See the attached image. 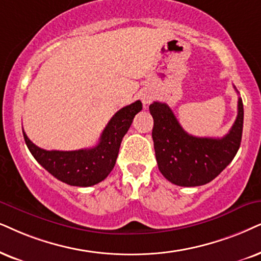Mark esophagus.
Returning <instances> with one entry per match:
<instances>
[{
    "mask_svg": "<svg viewBox=\"0 0 261 261\" xmlns=\"http://www.w3.org/2000/svg\"><path fill=\"white\" fill-rule=\"evenodd\" d=\"M142 102H143L144 105L150 103V96H149V95H143V96H142Z\"/></svg>",
    "mask_w": 261,
    "mask_h": 261,
    "instance_id": "34e87169",
    "label": "esophagus"
}]
</instances>
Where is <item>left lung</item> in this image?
<instances>
[{
  "mask_svg": "<svg viewBox=\"0 0 261 261\" xmlns=\"http://www.w3.org/2000/svg\"><path fill=\"white\" fill-rule=\"evenodd\" d=\"M237 111L235 123L224 137H196L183 130L166 103L153 102L149 106L154 119L151 136L163 176L179 187H199L213 180L231 163L240 148L243 130L241 97Z\"/></svg>",
  "mask_w": 261,
  "mask_h": 261,
  "instance_id": "obj_1",
  "label": "left lung"
}]
</instances>
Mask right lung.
Returning <instances> with one entry per match:
<instances>
[{
  "instance_id": "add662e5",
  "label": "right lung",
  "mask_w": 261,
  "mask_h": 261,
  "mask_svg": "<svg viewBox=\"0 0 261 261\" xmlns=\"http://www.w3.org/2000/svg\"><path fill=\"white\" fill-rule=\"evenodd\" d=\"M142 110L136 101L121 108L108 121L95 147L78 150H45L32 143L24 134L29 150L39 164L59 180L73 187H91L102 182L113 170L120 143L133 120Z\"/></svg>"
}]
</instances>
